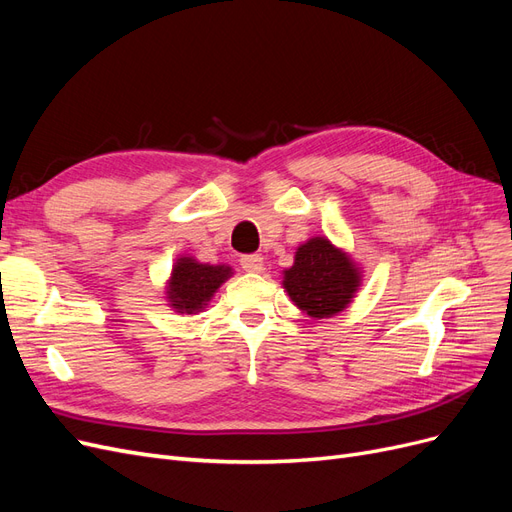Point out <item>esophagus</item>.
<instances>
[{
  "instance_id": "esophagus-1",
  "label": "esophagus",
  "mask_w": 512,
  "mask_h": 512,
  "mask_svg": "<svg viewBox=\"0 0 512 512\" xmlns=\"http://www.w3.org/2000/svg\"><path fill=\"white\" fill-rule=\"evenodd\" d=\"M241 267L247 273H262L265 271V258L260 254H247L241 258Z\"/></svg>"
}]
</instances>
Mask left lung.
Segmentation results:
<instances>
[{
  "mask_svg": "<svg viewBox=\"0 0 512 512\" xmlns=\"http://www.w3.org/2000/svg\"><path fill=\"white\" fill-rule=\"evenodd\" d=\"M282 286L303 314L322 320L354 301L363 286V269L344 247L312 237L297 247L292 267L282 271Z\"/></svg>",
  "mask_w": 512,
  "mask_h": 512,
  "instance_id": "left-lung-1",
  "label": "left lung"
}]
</instances>
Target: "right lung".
I'll return each instance as SVG.
<instances>
[{
    "instance_id": "right-lung-1",
    "label": "right lung",
    "mask_w": 512,
    "mask_h": 512,
    "mask_svg": "<svg viewBox=\"0 0 512 512\" xmlns=\"http://www.w3.org/2000/svg\"><path fill=\"white\" fill-rule=\"evenodd\" d=\"M235 275L228 265H209L190 254H181L164 286L166 305L177 314H198L209 305L224 282Z\"/></svg>"
}]
</instances>
